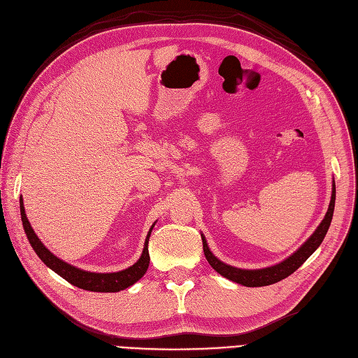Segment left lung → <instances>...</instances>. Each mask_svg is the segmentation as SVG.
Instances as JSON below:
<instances>
[{"instance_id":"1","label":"left lung","mask_w":358,"mask_h":358,"mask_svg":"<svg viewBox=\"0 0 358 358\" xmlns=\"http://www.w3.org/2000/svg\"><path fill=\"white\" fill-rule=\"evenodd\" d=\"M335 196H336V189L334 184V190H332V199H330V205L326 213L324 220L322 221V224L317 230L314 231V234L310 237V239L303 243L296 252L289 257L287 259H285L283 262L277 264V266L268 267V268H262V270H241V268H234L231 266H227V264L221 262L218 258H215L210 252L205 237L202 236V243H203V254L208 259V262L210 264L217 273H220L221 275L226 277V279L236 282L239 285L248 286V287H258V286H268L273 283L280 282L283 279H286L287 275L292 274L294 271H296L303 262H306L310 255L314 252V250L319 248L324 239V236L330 227V221H332L334 217V209H335Z\"/></svg>"}]
</instances>
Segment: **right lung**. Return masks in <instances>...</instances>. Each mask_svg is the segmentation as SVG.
<instances>
[{"label":"right lung","instance_id":"1","mask_svg":"<svg viewBox=\"0 0 358 358\" xmlns=\"http://www.w3.org/2000/svg\"><path fill=\"white\" fill-rule=\"evenodd\" d=\"M20 215H22L24 233H26V236H28V241H29L31 246L34 248L36 255L41 258V261L45 264L47 267H50L52 271L62 275L64 280H68L69 283H72L76 287H81L84 290H91V292H119V290H124V289L129 287L131 285L138 282L144 275V273L149 268L150 257H149L148 245H149V237H150V233H152V229L155 224L152 226L148 237H145L143 254L134 266L124 270V271H119V273L101 274V273H88L84 270H79V268L69 266V264H66L64 261L52 255L50 250L41 243V241L38 239V236L34 233L28 218H26L22 197H20Z\"/></svg>","mask_w":358,"mask_h":358}]
</instances>
